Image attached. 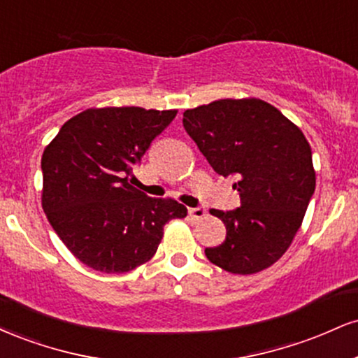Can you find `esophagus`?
<instances>
[{
    "mask_svg": "<svg viewBox=\"0 0 358 358\" xmlns=\"http://www.w3.org/2000/svg\"><path fill=\"white\" fill-rule=\"evenodd\" d=\"M188 213H190L192 219L200 220V219H203L205 215H207V210H205L203 207H193V208H188Z\"/></svg>",
    "mask_w": 358,
    "mask_h": 358,
    "instance_id": "1",
    "label": "esophagus"
}]
</instances>
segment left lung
Listing matches in <instances>:
<instances>
[{
	"label": "left lung",
	"mask_w": 358,
	"mask_h": 358,
	"mask_svg": "<svg viewBox=\"0 0 358 358\" xmlns=\"http://www.w3.org/2000/svg\"><path fill=\"white\" fill-rule=\"evenodd\" d=\"M183 127L217 173L237 176L232 188L241 196L236 210H210L227 236L205 256L232 274L273 266L293 242L315 193L305 134L281 110L254 97L187 109Z\"/></svg>",
	"instance_id": "1"
}]
</instances>
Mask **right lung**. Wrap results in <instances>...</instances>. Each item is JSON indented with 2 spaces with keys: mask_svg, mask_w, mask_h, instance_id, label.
<instances>
[{
  "mask_svg": "<svg viewBox=\"0 0 358 358\" xmlns=\"http://www.w3.org/2000/svg\"><path fill=\"white\" fill-rule=\"evenodd\" d=\"M176 110L87 109L69 119L42 156V207L53 231L85 266L127 273L155 256L163 227L187 217L173 199L131 185L133 168Z\"/></svg>",
  "mask_w": 358,
  "mask_h": 358,
  "instance_id": "obj_1",
  "label": "right lung"
}]
</instances>
